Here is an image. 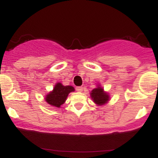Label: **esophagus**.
<instances>
[{
	"mask_svg": "<svg viewBox=\"0 0 158 158\" xmlns=\"http://www.w3.org/2000/svg\"><path fill=\"white\" fill-rule=\"evenodd\" d=\"M76 90L77 91H79V92H81V91H83V87H76Z\"/></svg>",
	"mask_w": 158,
	"mask_h": 158,
	"instance_id": "1",
	"label": "esophagus"
}]
</instances>
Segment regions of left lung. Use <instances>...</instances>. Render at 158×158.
Here are the masks:
<instances>
[{
    "mask_svg": "<svg viewBox=\"0 0 158 158\" xmlns=\"http://www.w3.org/2000/svg\"><path fill=\"white\" fill-rule=\"evenodd\" d=\"M90 97L93 99V102L98 106H102L107 103L110 99L109 94L105 92L102 87L98 85L96 88L93 89L90 92Z\"/></svg>",
    "mask_w": 158,
    "mask_h": 158,
    "instance_id": "8db88e82",
    "label": "left lung"
}]
</instances>
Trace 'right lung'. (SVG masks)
I'll return each instance as SVG.
<instances>
[{"mask_svg":"<svg viewBox=\"0 0 158 158\" xmlns=\"http://www.w3.org/2000/svg\"><path fill=\"white\" fill-rule=\"evenodd\" d=\"M75 90L71 86H64L61 83L55 85L53 90L47 94L45 97L46 102L55 107H60V106L65 102L70 92Z\"/></svg>","mask_w":158,"mask_h":158,"instance_id":"obj_1","label":"right lung"}]
</instances>
